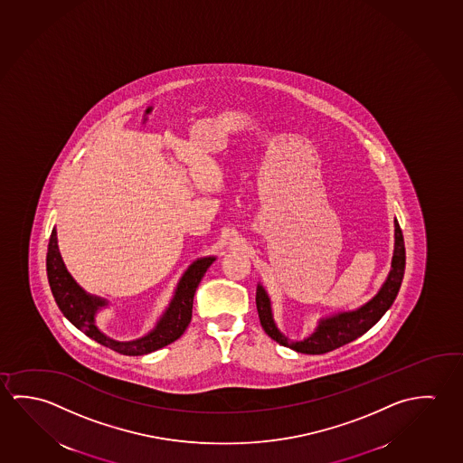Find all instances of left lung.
<instances>
[{"mask_svg": "<svg viewBox=\"0 0 463 463\" xmlns=\"http://www.w3.org/2000/svg\"><path fill=\"white\" fill-rule=\"evenodd\" d=\"M394 228L395 243L392 265H391V271H389L386 282L383 284V288H379L378 294L373 297L368 304H364V307H360L356 310L344 311V313H337L329 318L321 319L317 331L311 334L310 337H307L305 341H288V337L276 327L269 297L266 294L265 288L258 284V317H260V323L265 329V333L284 347L296 350L300 354H308V355H321V354L339 349L342 345L355 341L368 329H372L379 319L383 318V315L391 308V305L394 304L395 297L401 288L402 279H403L405 243H403V235H402V229L397 220L394 221Z\"/></svg>", "mask_w": 463, "mask_h": 463, "instance_id": "obj_1", "label": "left lung"}]
</instances>
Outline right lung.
<instances>
[{
  "instance_id": "obj_1",
  "label": "right lung",
  "mask_w": 463,
  "mask_h": 463,
  "mask_svg": "<svg viewBox=\"0 0 463 463\" xmlns=\"http://www.w3.org/2000/svg\"><path fill=\"white\" fill-rule=\"evenodd\" d=\"M213 261H214V257H206L200 258L195 263H192L189 269L184 273L183 279L179 280L175 297L165 311V315L159 319L156 327L142 339L130 342L113 341L101 333L95 325L97 311L101 307H105L107 302L101 300L99 297L87 294L84 288H80L76 280L72 279V276L68 273L60 249H58L56 229L52 231L50 243H48L46 274H48V282H50L56 304L62 311V315L77 329H80L93 341L99 342L101 345L118 352L121 355L136 356L145 355V354L161 349L167 344L177 341L183 335L192 319L195 290Z\"/></svg>"
}]
</instances>
